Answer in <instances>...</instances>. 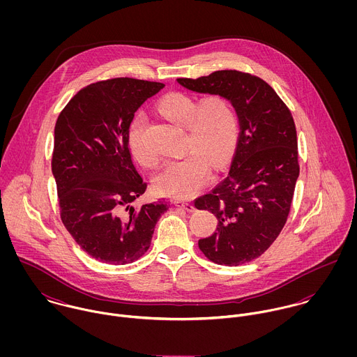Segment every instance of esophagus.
I'll return each instance as SVG.
<instances>
[{
    "instance_id": "1",
    "label": "esophagus",
    "mask_w": 357,
    "mask_h": 357,
    "mask_svg": "<svg viewBox=\"0 0 357 357\" xmlns=\"http://www.w3.org/2000/svg\"><path fill=\"white\" fill-rule=\"evenodd\" d=\"M174 206L176 207H180V208H184V210H187V211H190V213H192V211H195V207H194V204H187V202H184V201H180V199H176L174 202Z\"/></svg>"
}]
</instances>
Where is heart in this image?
I'll list each match as a JSON object with an SVG mask.
<instances>
[{
  "instance_id": "obj_1",
  "label": "heart",
  "mask_w": 357,
  "mask_h": 357,
  "mask_svg": "<svg viewBox=\"0 0 357 357\" xmlns=\"http://www.w3.org/2000/svg\"><path fill=\"white\" fill-rule=\"evenodd\" d=\"M158 111L170 122L185 126L188 153L169 160L155 177L153 187L160 195L191 198L204 188L210 163L221 167L231 156L238 140V118L228 99L213 95L199 102L185 93H169L158 102ZM129 149L144 167H153L158 156L144 140V119L136 116L129 129Z\"/></svg>"
}]
</instances>
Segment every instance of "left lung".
Returning a JSON list of instances; mask_svg holds the SVG:
<instances>
[{
  "instance_id": "1",
  "label": "left lung",
  "mask_w": 357,
  "mask_h": 357,
  "mask_svg": "<svg viewBox=\"0 0 357 357\" xmlns=\"http://www.w3.org/2000/svg\"><path fill=\"white\" fill-rule=\"evenodd\" d=\"M177 82L228 99L239 118L228 176L195 201L218 220L215 232L199 239V249L215 264L238 266L265 253L287 221L300 174L296 123L278 93L249 73L221 70Z\"/></svg>"
}]
</instances>
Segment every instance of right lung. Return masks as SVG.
I'll use <instances>...</instances> for the list:
<instances>
[{
	"instance_id": "1",
	"label": "right lung",
	"mask_w": 357,
	"mask_h": 357,
	"mask_svg": "<svg viewBox=\"0 0 357 357\" xmlns=\"http://www.w3.org/2000/svg\"><path fill=\"white\" fill-rule=\"evenodd\" d=\"M165 85L112 78L81 89L54 126L52 173L60 217L84 252L112 265L144 255L169 201L136 208L147 190L129 151L135 112Z\"/></svg>"
}]
</instances>
